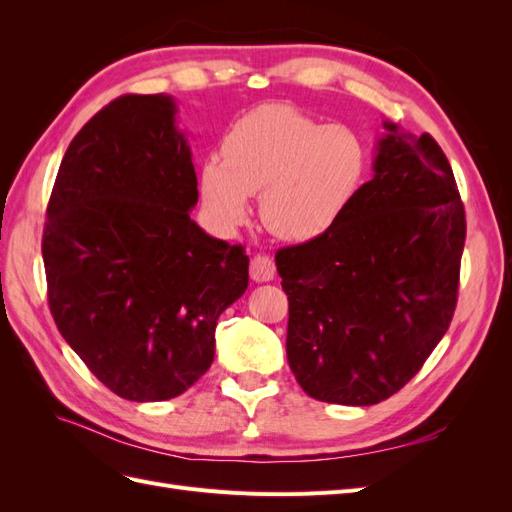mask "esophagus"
<instances>
[{"label": "esophagus", "mask_w": 512, "mask_h": 512, "mask_svg": "<svg viewBox=\"0 0 512 512\" xmlns=\"http://www.w3.org/2000/svg\"><path fill=\"white\" fill-rule=\"evenodd\" d=\"M250 275L252 280L262 284V282H271L275 277V262L271 256H265V254H258L252 258L250 262Z\"/></svg>", "instance_id": "1"}]
</instances>
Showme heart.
Segmentation results:
<instances>
[{"label": "heart", "mask_w": 512, "mask_h": 512, "mask_svg": "<svg viewBox=\"0 0 512 512\" xmlns=\"http://www.w3.org/2000/svg\"><path fill=\"white\" fill-rule=\"evenodd\" d=\"M361 138L288 104H262L232 123L222 160L200 166L198 192L211 220L237 228L260 194V222L273 237L305 243L322 237L346 211L365 173Z\"/></svg>", "instance_id": "b5f03b06"}]
</instances>
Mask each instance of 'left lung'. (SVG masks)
I'll return each instance as SVG.
<instances>
[{"label":"left lung","instance_id":"1","mask_svg":"<svg viewBox=\"0 0 512 512\" xmlns=\"http://www.w3.org/2000/svg\"><path fill=\"white\" fill-rule=\"evenodd\" d=\"M374 175L322 237L275 254L288 365L301 389L374 406L423 367L453 320L466 215L429 134L384 121Z\"/></svg>","mask_w":512,"mask_h":512}]
</instances>
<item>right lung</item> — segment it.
I'll list each match as a JSON object with an SVG mask.
<instances>
[{
  "label": "right lung",
  "mask_w": 512,
  "mask_h": 512,
  "mask_svg": "<svg viewBox=\"0 0 512 512\" xmlns=\"http://www.w3.org/2000/svg\"><path fill=\"white\" fill-rule=\"evenodd\" d=\"M198 181L173 96H121L61 160L42 258L61 337L123 399L188 391L215 327L247 288L250 258L190 215Z\"/></svg>",
  "instance_id": "right-lung-1"
}]
</instances>
